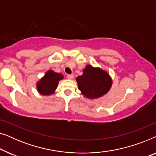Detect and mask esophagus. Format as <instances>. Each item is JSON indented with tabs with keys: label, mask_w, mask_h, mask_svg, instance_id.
Instances as JSON below:
<instances>
[{
	"label": "esophagus",
	"mask_w": 156,
	"mask_h": 156,
	"mask_svg": "<svg viewBox=\"0 0 156 156\" xmlns=\"http://www.w3.org/2000/svg\"><path fill=\"white\" fill-rule=\"evenodd\" d=\"M74 75L73 74H68L67 75V78L69 79V80H72V79L74 78Z\"/></svg>",
	"instance_id": "1"
}]
</instances>
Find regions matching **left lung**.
Instances as JSON below:
<instances>
[{
  "label": "left lung",
  "mask_w": 156,
  "mask_h": 156,
  "mask_svg": "<svg viewBox=\"0 0 156 156\" xmlns=\"http://www.w3.org/2000/svg\"><path fill=\"white\" fill-rule=\"evenodd\" d=\"M76 80L78 89L89 99H97L106 94L112 84V78L108 72L89 65L86 66L82 75L76 77Z\"/></svg>",
  "instance_id": "left-lung-1"
}]
</instances>
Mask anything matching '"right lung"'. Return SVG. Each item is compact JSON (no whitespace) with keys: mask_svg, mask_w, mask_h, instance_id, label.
Masks as SVG:
<instances>
[{"mask_svg":"<svg viewBox=\"0 0 156 156\" xmlns=\"http://www.w3.org/2000/svg\"><path fill=\"white\" fill-rule=\"evenodd\" d=\"M63 78L64 76L62 74L57 73L52 70H49L37 83L38 92L42 95L52 94L58 86L59 81Z\"/></svg>","mask_w":156,"mask_h":156,"instance_id":"right-lung-1","label":"right lung"}]
</instances>
